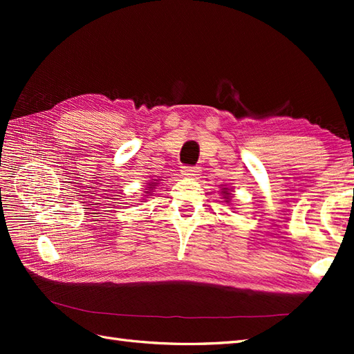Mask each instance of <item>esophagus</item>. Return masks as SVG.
Here are the masks:
<instances>
[{"instance_id":"obj_1","label":"esophagus","mask_w":354,"mask_h":354,"mask_svg":"<svg viewBox=\"0 0 354 354\" xmlns=\"http://www.w3.org/2000/svg\"><path fill=\"white\" fill-rule=\"evenodd\" d=\"M181 175L184 178H196L199 175V169L192 167V165H184L183 170H181Z\"/></svg>"}]
</instances>
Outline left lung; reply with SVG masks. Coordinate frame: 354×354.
Returning <instances> with one entry per match:
<instances>
[{
    "mask_svg": "<svg viewBox=\"0 0 354 354\" xmlns=\"http://www.w3.org/2000/svg\"><path fill=\"white\" fill-rule=\"evenodd\" d=\"M222 194H223V198H225V202H227V204H230V201L232 198L231 190L230 189H222Z\"/></svg>",
    "mask_w": 354,
    "mask_h": 354,
    "instance_id": "left-lung-1",
    "label": "left lung"
}]
</instances>
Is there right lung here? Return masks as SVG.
<instances>
[{"instance_id":"1","label":"right lung","mask_w":354,"mask_h":354,"mask_svg":"<svg viewBox=\"0 0 354 354\" xmlns=\"http://www.w3.org/2000/svg\"><path fill=\"white\" fill-rule=\"evenodd\" d=\"M153 181H155V179H153ZM155 185H156L155 183H149V190H153V189H155ZM146 193H147V194H150L152 192H146ZM147 194H146V196H147Z\"/></svg>"}]
</instances>
